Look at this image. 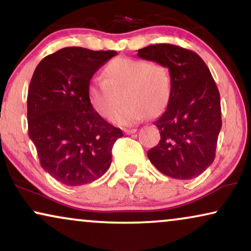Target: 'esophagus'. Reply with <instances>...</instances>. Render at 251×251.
Listing matches in <instances>:
<instances>
[{"mask_svg":"<svg viewBox=\"0 0 251 251\" xmlns=\"http://www.w3.org/2000/svg\"><path fill=\"white\" fill-rule=\"evenodd\" d=\"M124 132L126 133V134L129 135V134H134V133L136 132L135 128H131V129H124Z\"/></svg>","mask_w":251,"mask_h":251,"instance_id":"1","label":"esophagus"}]
</instances>
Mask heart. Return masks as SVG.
Wrapping results in <instances>:
<instances>
[{"label":"heart","mask_w":251,"mask_h":251,"mask_svg":"<svg viewBox=\"0 0 251 251\" xmlns=\"http://www.w3.org/2000/svg\"><path fill=\"white\" fill-rule=\"evenodd\" d=\"M172 95V76L169 68L158 62L118 57L105 66L103 79L88 85L87 98L94 111L119 125H135L147 116H159Z\"/></svg>","instance_id":"b5f03b06"}]
</instances>
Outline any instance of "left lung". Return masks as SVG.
<instances>
[{
	"label": "left lung",
	"mask_w": 251,
	"mask_h": 251,
	"mask_svg": "<svg viewBox=\"0 0 251 251\" xmlns=\"http://www.w3.org/2000/svg\"><path fill=\"white\" fill-rule=\"evenodd\" d=\"M138 56L166 65L172 76L168 108L153 123L159 143L148 158L171 178H196L212 164L222 129L220 95L210 70L196 52L168 43L139 49Z\"/></svg>",
	"instance_id": "1"
}]
</instances>
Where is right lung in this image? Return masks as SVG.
Returning <instances> with one entry per match:
<instances>
[{"instance_id":"right-lung-1","label":"right lung","mask_w":251,"mask_h":251,"mask_svg":"<svg viewBox=\"0 0 251 251\" xmlns=\"http://www.w3.org/2000/svg\"><path fill=\"white\" fill-rule=\"evenodd\" d=\"M117 55L68 47L36 66L27 95L28 136L45 171L66 186L99 179L111 164L120 128L98 115L87 98L94 73Z\"/></svg>"}]
</instances>
